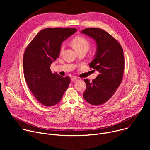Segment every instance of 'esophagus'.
Masks as SVG:
<instances>
[{
  "label": "esophagus",
  "mask_w": 150,
  "mask_h": 150,
  "mask_svg": "<svg viewBox=\"0 0 150 150\" xmlns=\"http://www.w3.org/2000/svg\"><path fill=\"white\" fill-rule=\"evenodd\" d=\"M71 82H76V81H78V79L76 78H72L71 79Z\"/></svg>",
  "instance_id": "1"
}]
</instances>
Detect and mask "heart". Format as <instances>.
Returning a JSON list of instances; mask_svg holds the SVG:
<instances>
[{
	"mask_svg": "<svg viewBox=\"0 0 150 150\" xmlns=\"http://www.w3.org/2000/svg\"><path fill=\"white\" fill-rule=\"evenodd\" d=\"M72 45L75 50H78L82 49H88L89 42L84 37L81 36H76L72 40ZM63 50V46L61 47L60 52Z\"/></svg>",
	"mask_w": 150,
	"mask_h": 150,
	"instance_id": "b5f03b06",
	"label": "heart"
}]
</instances>
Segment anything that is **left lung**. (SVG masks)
Masks as SVG:
<instances>
[{
  "mask_svg": "<svg viewBox=\"0 0 150 150\" xmlns=\"http://www.w3.org/2000/svg\"><path fill=\"white\" fill-rule=\"evenodd\" d=\"M81 33L96 42V52L89 66L99 73L92 82L84 79L87 88L83 97L90 104L99 105L110 99L122 82L125 66L123 52L119 42L104 30L88 28Z\"/></svg>",
  "mask_w": 150,
  "mask_h": 150,
  "instance_id": "obj_1",
  "label": "left lung"
}]
</instances>
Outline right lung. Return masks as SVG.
<instances>
[{"instance_id":"obj_1","label":"right lung","mask_w":150,"mask_h":150,"mask_svg":"<svg viewBox=\"0 0 150 150\" xmlns=\"http://www.w3.org/2000/svg\"><path fill=\"white\" fill-rule=\"evenodd\" d=\"M76 31V28L43 29L25 50V81L35 98L45 106H53L60 102L70 83L69 77L52 74L50 65L59 57L62 42Z\"/></svg>"}]
</instances>
